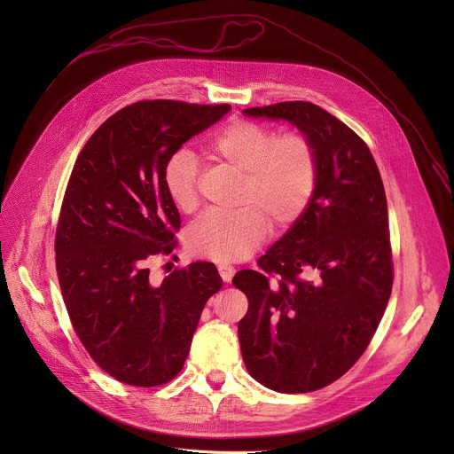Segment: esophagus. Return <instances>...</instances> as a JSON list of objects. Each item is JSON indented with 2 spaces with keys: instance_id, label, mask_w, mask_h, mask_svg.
I'll use <instances>...</instances> for the list:
<instances>
[{
  "instance_id": "obj_1",
  "label": "esophagus",
  "mask_w": 454,
  "mask_h": 454,
  "mask_svg": "<svg viewBox=\"0 0 454 454\" xmlns=\"http://www.w3.org/2000/svg\"><path fill=\"white\" fill-rule=\"evenodd\" d=\"M217 270H219V275H221V278L224 282H230L233 278V275H235V268L230 266V264H219Z\"/></svg>"
}]
</instances>
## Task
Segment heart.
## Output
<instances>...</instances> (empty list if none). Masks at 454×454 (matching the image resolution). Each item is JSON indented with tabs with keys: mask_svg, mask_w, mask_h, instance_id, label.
I'll use <instances>...</instances> for the list:
<instances>
[{
	"mask_svg": "<svg viewBox=\"0 0 454 454\" xmlns=\"http://www.w3.org/2000/svg\"><path fill=\"white\" fill-rule=\"evenodd\" d=\"M208 151L221 161L244 172L237 210H208L186 233L192 254L217 262L242 261L268 235V217L293 223L309 205L317 183V153L301 133L280 135L277 129L239 120L224 127ZM200 160L188 149L167 156L161 183L170 203L192 212L200 203Z\"/></svg>",
	"mask_w": 454,
	"mask_h": 454,
	"instance_id": "heart-1",
	"label": "heart"
}]
</instances>
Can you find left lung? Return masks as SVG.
I'll list each match as a JSON object with an SVG mask.
<instances>
[{
    "label": "left lung",
    "mask_w": 454,
    "mask_h": 454,
    "mask_svg": "<svg viewBox=\"0 0 454 454\" xmlns=\"http://www.w3.org/2000/svg\"><path fill=\"white\" fill-rule=\"evenodd\" d=\"M294 123L317 153V183L291 230L242 270L239 341L249 375L307 394L347 373L370 345L394 286L382 179L368 145L312 102L244 109Z\"/></svg>",
    "instance_id": "8db88e82"
}]
</instances>
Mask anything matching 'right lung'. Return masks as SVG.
Segmentation results:
<instances>
[{"label":"right lung","instance_id":"right-lung-1","mask_svg":"<svg viewBox=\"0 0 454 454\" xmlns=\"http://www.w3.org/2000/svg\"><path fill=\"white\" fill-rule=\"evenodd\" d=\"M230 104L142 100L109 116L82 147L59 214L55 268L75 334L91 359L131 386L183 368L205 303L223 278L212 262L149 278L181 228L161 183L167 156L221 120Z\"/></svg>","mask_w":454,"mask_h":454}]
</instances>
